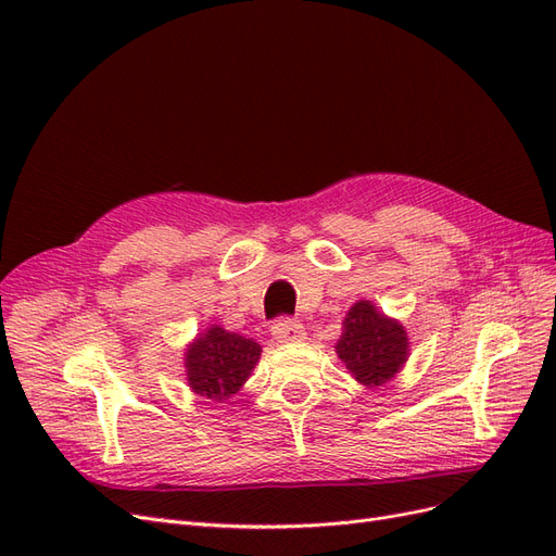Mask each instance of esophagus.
<instances>
[{"instance_id": "esophagus-1", "label": "esophagus", "mask_w": 556, "mask_h": 556, "mask_svg": "<svg viewBox=\"0 0 556 556\" xmlns=\"http://www.w3.org/2000/svg\"><path fill=\"white\" fill-rule=\"evenodd\" d=\"M271 333H274V339L278 343H296V341L306 339L304 327H301L296 319H290V317L276 319L274 327H271Z\"/></svg>"}]
</instances>
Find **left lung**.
Listing matches in <instances>:
<instances>
[{
  "instance_id": "obj_1",
  "label": "left lung",
  "mask_w": 556,
  "mask_h": 556,
  "mask_svg": "<svg viewBox=\"0 0 556 556\" xmlns=\"http://www.w3.org/2000/svg\"><path fill=\"white\" fill-rule=\"evenodd\" d=\"M336 355L357 382L364 387H380L406 364L408 336L401 323L378 313L371 301H357L343 319Z\"/></svg>"
}]
</instances>
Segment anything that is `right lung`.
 <instances>
[{"label": "right lung", "mask_w": 556, "mask_h": 556, "mask_svg": "<svg viewBox=\"0 0 556 556\" xmlns=\"http://www.w3.org/2000/svg\"><path fill=\"white\" fill-rule=\"evenodd\" d=\"M260 355V343L213 325L188 345L185 376L194 394L223 401L241 390Z\"/></svg>", "instance_id": "add662e5"}]
</instances>
